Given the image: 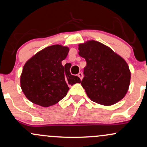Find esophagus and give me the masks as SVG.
Segmentation results:
<instances>
[{"mask_svg": "<svg viewBox=\"0 0 147 147\" xmlns=\"http://www.w3.org/2000/svg\"><path fill=\"white\" fill-rule=\"evenodd\" d=\"M78 75V77H79V78H80L81 80H82V78H83V74H82V72H79L78 75Z\"/></svg>", "mask_w": 147, "mask_h": 147, "instance_id": "34e87169", "label": "esophagus"}]
</instances>
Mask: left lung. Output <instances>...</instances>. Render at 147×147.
Wrapping results in <instances>:
<instances>
[{"label": "left lung", "instance_id": "8db88e82", "mask_svg": "<svg viewBox=\"0 0 147 147\" xmlns=\"http://www.w3.org/2000/svg\"><path fill=\"white\" fill-rule=\"evenodd\" d=\"M79 56L85 59L82 81L88 97L104 106L124 97L129 90L131 71L126 61L100 42L90 40L79 45Z\"/></svg>", "mask_w": 147, "mask_h": 147}]
</instances>
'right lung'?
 Here are the masks:
<instances>
[{"instance_id":"1","label":"right lung","mask_w":147,"mask_h":147,"mask_svg":"<svg viewBox=\"0 0 147 147\" xmlns=\"http://www.w3.org/2000/svg\"><path fill=\"white\" fill-rule=\"evenodd\" d=\"M68 52L66 46L51 45L37 52L25 63L20 83L30 102L43 107L55 105L66 96L69 85L81 83L79 77L70 74V67L61 63Z\"/></svg>"}]
</instances>
